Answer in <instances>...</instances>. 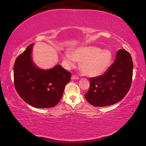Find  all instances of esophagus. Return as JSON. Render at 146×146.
Masks as SVG:
<instances>
[{"label":"esophagus","mask_w":146,"mask_h":146,"mask_svg":"<svg viewBox=\"0 0 146 146\" xmlns=\"http://www.w3.org/2000/svg\"><path fill=\"white\" fill-rule=\"evenodd\" d=\"M78 79V77L76 75H72L71 76V80H77Z\"/></svg>","instance_id":"34e87169"}]
</instances>
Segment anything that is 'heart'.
I'll list each match as a JSON object with an SVG mask.
<instances>
[{
	"label": "heart",
	"instance_id": "obj_1",
	"mask_svg": "<svg viewBox=\"0 0 146 146\" xmlns=\"http://www.w3.org/2000/svg\"><path fill=\"white\" fill-rule=\"evenodd\" d=\"M64 62L70 68H73L76 62H81L80 69L85 75L94 77L103 74L108 70L112 60V54L108 49L95 46H84L76 48L72 55L64 53Z\"/></svg>",
	"mask_w": 146,
	"mask_h": 146
}]
</instances>
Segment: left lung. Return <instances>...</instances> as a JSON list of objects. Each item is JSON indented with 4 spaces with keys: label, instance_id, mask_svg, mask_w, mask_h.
Instances as JSON below:
<instances>
[{
    "label": "left lung",
    "instance_id": "left-lung-1",
    "mask_svg": "<svg viewBox=\"0 0 146 146\" xmlns=\"http://www.w3.org/2000/svg\"><path fill=\"white\" fill-rule=\"evenodd\" d=\"M133 64L126 50L117 51L114 62L103 75L90 78L89 91L85 98L91 105L104 107L119 102L129 90Z\"/></svg>",
    "mask_w": 146,
    "mask_h": 146
}]
</instances>
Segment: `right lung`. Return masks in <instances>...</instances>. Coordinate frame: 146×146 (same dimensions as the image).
<instances>
[{"label": "right lung", "instance_id": "right-lung-1", "mask_svg": "<svg viewBox=\"0 0 146 146\" xmlns=\"http://www.w3.org/2000/svg\"><path fill=\"white\" fill-rule=\"evenodd\" d=\"M33 45L30 44L15 62V87L20 97L33 107L52 108L60 100L71 73L58 64L49 70L39 68L32 59Z\"/></svg>", "mask_w": 146, "mask_h": 146}]
</instances>
